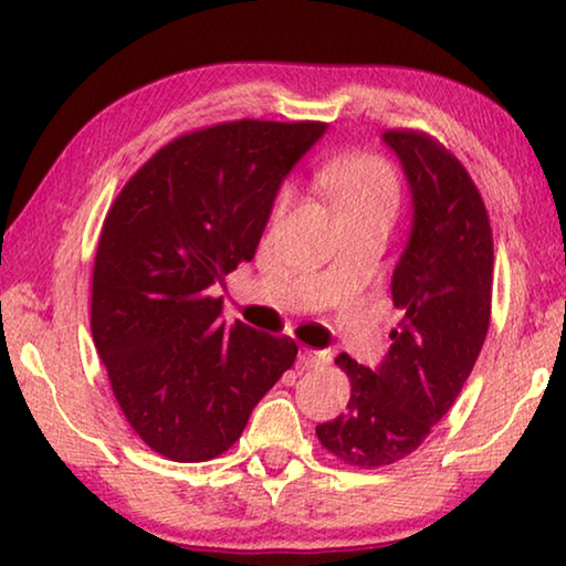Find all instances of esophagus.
<instances>
[{"label":"esophagus","mask_w":566,"mask_h":566,"mask_svg":"<svg viewBox=\"0 0 566 566\" xmlns=\"http://www.w3.org/2000/svg\"><path fill=\"white\" fill-rule=\"evenodd\" d=\"M329 361H332L329 349H310V347L300 349V359H296V364H300L302 369H319V367H327Z\"/></svg>","instance_id":"34e87169"}]
</instances>
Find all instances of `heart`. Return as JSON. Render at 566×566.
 <instances>
[{
	"mask_svg": "<svg viewBox=\"0 0 566 566\" xmlns=\"http://www.w3.org/2000/svg\"><path fill=\"white\" fill-rule=\"evenodd\" d=\"M324 189L344 214H379L391 219L399 207V181L379 157H352L329 161L317 171ZM290 202V187H282L274 199V214Z\"/></svg>",
	"mask_w": 566,
	"mask_h": 566,
	"instance_id": "b5f03b06",
	"label": "heart"
}]
</instances>
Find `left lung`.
Masks as SVG:
<instances>
[{"label":"left lung","instance_id":"8db88e82","mask_svg":"<svg viewBox=\"0 0 566 566\" xmlns=\"http://www.w3.org/2000/svg\"><path fill=\"white\" fill-rule=\"evenodd\" d=\"M381 139L405 167L415 207L391 276L405 317L379 369L339 354L347 411L317 427L329 454L361 469L395 464L424 442L472 375L492 314V227L469 171L427 132L387 129Z\"/></svg>","mask_w":566,"mask_h":566}]
</instances>
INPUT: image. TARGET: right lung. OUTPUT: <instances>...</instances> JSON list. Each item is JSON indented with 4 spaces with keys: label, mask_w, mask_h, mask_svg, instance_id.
Returning <instances> with one entry per match:
<instances>
[{
    "label": "right lung",
    "mask_w": 566,
    "mask_h": 566,
    "mask_svg": "<svg viewBox=\"0 0 566 566\" xmlns=\"http://www.w3.org/2000/svg\"><path fill=\"white\" fill-rule=\"evenodd\" d=\"M322 122L237 119L181 134L129 177L102 224L92 337L137 437L207 462L296 359L290 337L222 319L212 286L252 262L276 189Z\"/></svg>",
    "instance_id": "add662e5"
}]
</instances>
